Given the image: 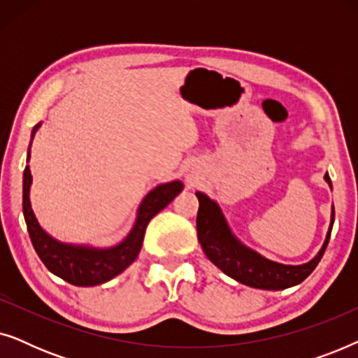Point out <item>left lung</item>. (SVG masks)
I'll use <instances>...</instances> for the list:
<instances>
[{
    "mask_svg": "<svg viewBox=\"0 0 358 358\" xmlns=\"http://www.w3.org/2000/svg\"><path fill=\"white\" fill-rule=\"evenodd\" d=\"M324 179L331 185L329 174H326ZM197 236L205 256L234 280L262 290H283L305 280L320 264L334 224V207H332L331 227L320 252L310 262L301 266H285V264L268 261L259 252L244 246L231 233L218 203L202 192H197Z\"/></svg>",
    "mask_w": 358,
    "mask_h": 358,
    "instance_id": "obj_1",
    "label": "left lung"
}]
</instances>
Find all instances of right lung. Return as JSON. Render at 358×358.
<instances>
[{"instance_id":"1","label":"right lung","mask_w":358,"mask_h":358,"mask_svg":"<svg viewBox=\"0 0 358 358\" xmlns=\"http://www.w3.org/2000/svg\"><path fill=\"white\" fill-rule=\"evenodd\" d=\"M38 127L41 124L34 127L32 136ZM29 158H31V146H29L27 161ZM31 184V169L26 166L22 178V212L32 246L48 271L76 287L101 285L124 272L138 256L150 220L159 213L166 205L173 202L176 195L184 189L180 180H173V182L155 187L140 203L135 224L129 236L114 248L97 249L60 243L43 231L31 207V199H29Z\"/></svg>"}]
</instances>
